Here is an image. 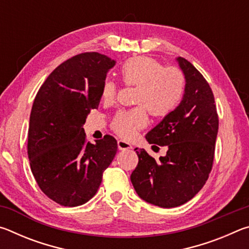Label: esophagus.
<instances>
[{
    "label": "esophagus",
    "instance_id": "obj_1",
    "mask_svg": "<svg viewBox=\"0 0 249 249\" xmlns=\"http://www.w3.org/2000/svg\"><path fill=\"white\" fill-rule=\"evenodd\" d=\"M117 147H119L120 150H128L132 148V145H130L127 142L120 140V141H117Z\"/></svg>",
    "mask_w": 249,
    "mask_h": 249
}]
</instances>
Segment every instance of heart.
Returning a JSON list of instances; mask_svg holds the SVG:
<instances>
[{
  "label": "heart",
  "instance_id": "obj_1",
  "mask_svg": "<svg viewBox=\"0 0 249 249\" xmlns=\"http://www.w3.org/2000/svg\"><path fill=\"white\" fill-rule=\"evenodd\" d=\"M120 75L125 86L136 87L134 103L140 104L116 113L112 128L119 136L132 138L147 124L146 108L151 115L163 117L178 107L185 90V78L177 67H163L154 58L136 56L125 60L120 67ZM117 87L112 80H105L101 88L104 102L115 99Z\"/></svg>",
  "mask_w": 249,
  "mask_h": 249
}]
</instances>
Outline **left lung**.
<instances>
[{
  "mask_svg": "<svg viewBox=\"0 0 249 249\" xmlns=\"http://www.w3.org/2000/svg\"><path fill=\"white\" fill-rule=\"evenodd\" d=\"M185 77L183 99L174 112L146 135L149 144L167 146L160 161L135 148L138 165L130 176L142 200L160 208L190 201L212 170L218 115L210 84L187 59H177Z\"/></svg>",
  "mask_w": 249,
  "mask_h": 249,
  "instance_id": "1",
  "label": "left lung"
}]
</instances>
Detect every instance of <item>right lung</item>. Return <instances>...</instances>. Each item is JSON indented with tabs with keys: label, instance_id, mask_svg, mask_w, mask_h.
Returning <instances> with one entry per match:
<instances>
[{
	"label": "right lung",
	"instance_id": "obj_1",
	"mask_svg": "<svg viewBox=\"0 0 249 249\" xmlns=\"http://www.w3.org/2000/svg\"><path fill=\"white\" fill-rule=\"evenodd\" d=\"M104 54L83 53L54 69L37 92L28 127L27 154L37 184L62 206H78L95 196L103 172L117 151L111 135L91 144L83 124L101 99L107 71Z\"/></svg>",
	"mask_w": 249,
	"mask_h": 249
}]
</instances>
